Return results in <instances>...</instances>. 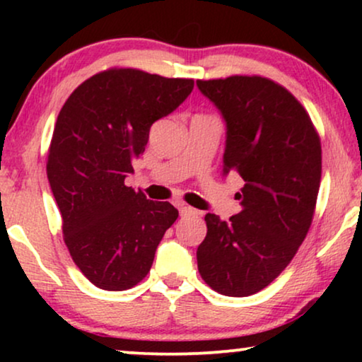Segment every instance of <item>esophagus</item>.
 <instances>
[{"instance_id":"1","label":"esophagus","mask_w":362,"mask_h":362,"mask_svg":"<svg viewBox=\"0 0 362 362\" xmlns=\"http://www.w3.org/2000/svg\"><path fill=\"white\" fill-rule=\"evenodd\" d=\"M180 214L182 217H197V216H199V211L194 209V207H191V206L181 204L180 206Z\"/></svg>"}]
</instances>
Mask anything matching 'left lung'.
Masks as SVG:
<instances>
[{
  "mask_svg": "<svg viewBox=\"0 0 362 362\" xmlns=\"http://www.w3.org/2000/svg\"><path fill=\"white\" fill-rule=\"evenodd\" d=\"M197 87L226 118L224 173L245 181L239 214H206L197 269L217 293L249 296L286 269L308 234L321 181L320 135L293 93L267 77L199 78Z\"/></svg>",
  "mask_w": 362,
  "mask_h": 362,
  "instance_id": "obj_1",
  "label": "left lung"
}]
</instances>
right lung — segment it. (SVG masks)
Wrapping results in <instances>:
<instances>
[{
	"instance_id": "add662e5",
	"label": "right lung",
	"mask_w": 362,
	"mask_h": 362,
	"mask_svg": "<svg viewBox=\"0 0 362 362\" xmlns=\"http://www.w3.org/2000/svg\"><path fill=\"white\" fill-rule=\"evenodd\" d=\"M192 78L110 67L83 81L59 112L47 180L72 260L93 285L122 291L150 272L156 247L177 219L170 202L125 186L150 128L189 95Z\"/></svg>"
}]
</instances>
